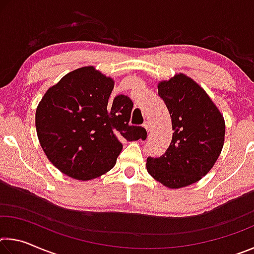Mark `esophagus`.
Returning <instances> with one entry per match:
<instances>
[{"mask_svg":"<svg viewBox=\"0 0 254 254\" xmlns=\"http://www.w3.org/2000/svg\"><path fill=\"white\" fill-rule=\"evenodd\" d=\"M143 127H144L145 130L150 131V128H151V123H150L149 121H145V122L143 123Z\"/></svg>","mask_w":254,"mask_h":254,"instance_id":"esophagus-1","label":"esophagus"}]
</instances>
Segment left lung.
I'll list each match as a JSON object with an SVG mask.
<instances>
[{
	"instance_id": "8db88e82",
	"label": "left lung",
	"mask_w": 254,
	"mask_h": 254,
	"mask_svg": "<svg viewBox=\"0 0 254 254\" xmlns=\"http://www.w3.org/2000/svg\"><path fill=\"white\" fill-rule=\"evenodd\" d=\"M173 124V139L162 156L148 157L147 170L169 188L191 185L212 169L224 144L225 123L203 88L184 74L158 85Z\"/></svg>"
}]
</instances>
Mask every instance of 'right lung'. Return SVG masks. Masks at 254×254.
<instances>
[{
	"label": "right lung",
	"instance_id": "add662e5",
	"mask_svg": "<svg viewBox=\"0 0 254 254\" xmlns=\"http://www.w3.org/2000/svg\"><path fill=\"white\" fill-rule=\"evenodd\" d=\"M114 81L83 67L64 76L50 87L36 112L40 144L62 173L89 180L113 168L122 140H144L142 127L130 126L133 102L120 94L110 105Z\"/></svg>",
	"mask_w": 254,
	"mask_h": 254
}]
</instances>
